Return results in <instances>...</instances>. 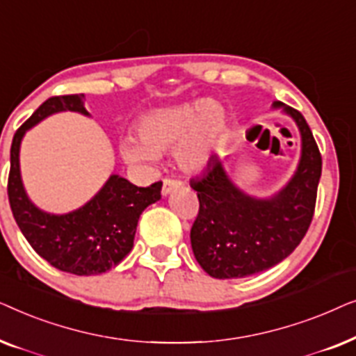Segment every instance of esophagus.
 Returning <instances> with one entry per match:
<instances>
[{"instance_id": "1", "label": "esophagus", "mask_w": 356, "mask_h": 356, "mask_svg": "<svg viewBox=\"0 0 356 356\" xmlns=\"http://www.w3.org/2000/svg\"><path fill=\"white\" fill-rule=\"evenodd\" d=\"M184 186V181L181 179H177V178H165L163 179V186H162V194L163 196H167L173 191V189L177 188H183Z\"/></svg>"}]
</instances>
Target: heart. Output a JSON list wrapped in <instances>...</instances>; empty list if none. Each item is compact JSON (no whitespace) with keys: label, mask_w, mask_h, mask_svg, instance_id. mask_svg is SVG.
Returning a JSON list of instances; mask_svg holds the SVG:
<instances>
[{"label":"heart","mask_w":356,"mask_h":356,"mask_svg":"<svg viewBox=\"0 0 356 356\" xmlns=\"http://www.w3.org/2000/svg\"><path fill=\"white\" fill-rule=\"evenodd\" d=\"M227 110L217 100L181 102L145 111L136 123V136H126L120 152L126 162H150L175 149L184 170L207 163L227 128Z\"/></svg>","instance_id":"1"}]
</instances>
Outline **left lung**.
<instances>
[{
	"label": "left lung",
	"instance_id": "8db88e82",
	"mask_svg": "<svg viewBox=\"0 0 356 356\" xmlns=\"http://www.w3.org/2000/svg\"><path fill=\"white\" fill-rule=\"evenodd\" d=\"M282 106L301 133L300 165L290 183L270 199L240 191L212 159L202 177L191 179L199 212L191 227L196 261L216 279H243L267 270L290 256L311 225L323 170V157L305 116Z\"/></svg>",
	"mask_w": 356,
	"mask_h": 356
}]
</instances>
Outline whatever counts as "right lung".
<instances>
[{
	"label": "right lung",
	"instance_id": "obj_1",
	"mask_svg": "<svg viewBox=\"0 0 356 356\" xmlns=\"http://www.w3.org/2000/svg\"><path fill=\"white\" fill-rule=\"evenodd\" d=\"M84 102V94L50 97L16 131L11 144L8 197L16 223L38 256L63 272L97 275L118 266L129 254L140 213L159 201L162 181L139 188L118 175H111L94 199L65 216L42 212L29 201L19 172L22 136L38 121L58 111L89 115Z\"/></svg>",
	"mask_w": 356,
	"mask_h": 356
}]
</instances>
